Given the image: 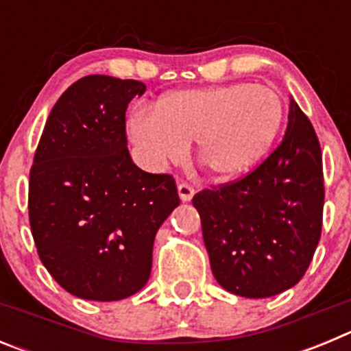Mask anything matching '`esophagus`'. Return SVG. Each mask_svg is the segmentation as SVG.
Segmentation results:
<instances>
[{
  "mask_svg": "<svg viewBox=\"0 0 351 351\" xmlns=\"http://www.w3.org/2000/svg\"><path fill=\"white\" fill-rule=\"evenodd\" d=\"M178 191H179V197H181L182 202H190L191 198H193L195 195V188L191 184H188V182H179L178 184Z\"/></svg>",
  "mask_w": 351,
  "mask_h": 351,
  "instance_id": "34e87169",
  "label": "esophagus"
}]
</instances>
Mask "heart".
<instances>
[{"mask_svg":"<svg viewBox=\"0 0 351 351\" xmlns=\"http://www.w3.org/2000/svg\"><path fill=\"white\" fill-rule=\"evenodd\" d=\"M281 96L262 84L234 82L163 96L130 121L132 141L153 163L179 160L197 141L198 161L218 178L258 163L283 125Z\"/></svg>","mask_w":351,"mask_h":351,"instance_id":"b5f03b06","label":"heart"}]
</instances>
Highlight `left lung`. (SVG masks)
<instances>
[{
    "label": "left lung",
    "instance_id": "1",
    "mask_svg": "<svg viewBox=\"0 0 351 351\" xmlns=\"http://www.w3.org/2000/svg\"><path fill=\"white\" fill-rule=\"evenodd\" d=\"M324 198L320 142L291 100L283 141L256 169L193 197L216 281L250 299L299 283L320 241Z\"/></svg>",
    "mask_w": 351,
    "mask_h": 351
}]
</instances>
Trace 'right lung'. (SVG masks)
<instances>
[{
    "label": "right lung",
    "instance_id": "add662e5",
    "mask_svg": "<svg viewBox=\"0 0 351 351\" xmlns=\"http://www.w3.org/2000/svg\"><path fill=\"white\" fill-rule=\"evenodd\" d=\"M138 80L88 75L52 107L29 170L31 234L61 287L88 300H121L151 276L154 235L179 206L170 173L138 169L126 108Z\"/></svg>",
    "mask_w": 351,
    "mask_h": 351
}]
</instances>
